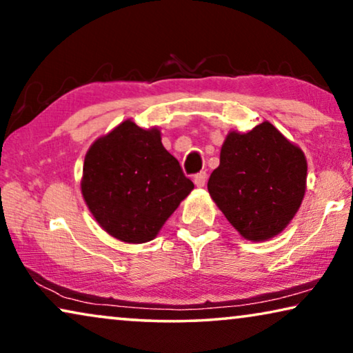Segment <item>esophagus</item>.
<instances>
[{
	"instance_id": "obj_1",
	"label": "esophagus",
	"mask_w": 353,
	"mask_h": 353,
	"mask_svg": "<svg viewBox=\"0 0 353 353\" xmlns=\"http://www.w3.org/2000/svg\"><path fill=\"white\" fill-rule=\"evenodd\" d=\"M206 179H208V174L205 171H201V172H198V174H195V177H193V182H195L196 187L201 188V187H205Z\"/></svg>"
}]
</instances>
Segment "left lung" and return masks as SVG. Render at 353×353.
<instances>
[{"label": "left lung", "instance_id": "obj_1", "mask_svg": "<svg viewBox=\"0 0 353 353\" xmlns=\"http://www.w3.org/2000/svg\"><path fill=\"white\" fill-rule=\"evenodd\" d=\"M307 161L269 121L246 134L230 132L208 190L246 240L264 241L285 228L305 193Z\"/></svg>", "mask_w": 353, "mask_h": 353}]
</instances>
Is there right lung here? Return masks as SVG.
Instances as JSON below:
<instances>
[{
	"label": "right lung",
	"instance_id": "1",
	"mask_svg": "<svg viewBox=\"0 0 353 353\" xmlns=\"http://www.w3.org/2000/svg\"><path fill=\"white\" fill-rule=\"evenodd\" d=\"M192 190L160 131L131 120L97 139L84 158V201L103 230L121 241L153 240Z\"/></svg>",
	"mask_w": 353,
	"mask_h": 353
}]
</instances>
